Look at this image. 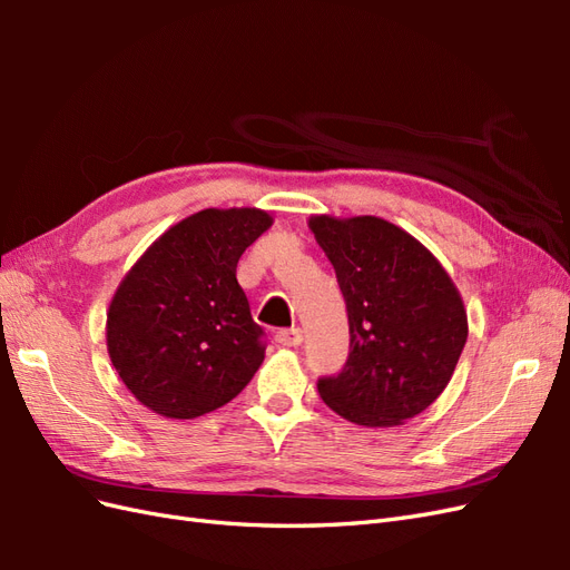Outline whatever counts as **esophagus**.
I'll return each mask as SVG.
<instances>
[{"label": "esophagus", "mask_w": 570, "mask_h": 570, "mask_svg": "<svg viewBox=\"0 0 570 570\" xmlns=\"http://www.w3.org/2000/svg\"><path fill=\"white\" fill-rule=\"evenodd\" d=\"M275 342L283 344V347H297V344H302V331L299 327H283V331L275 333Z\"/></svg>", "instance_id": "obj_1"}]
</instances>
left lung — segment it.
I'll return each instance as SVG.
<instances>
[{
	"label": "left lung",
	"instance_id": "8db88e82",
	"mask_svg": "<svg viewBox=\"0 0 570 570\" xmlns=\"http://www.w3.org/2000/svg\"><path fill=\"white\" fill-rule=\"evenodd\" d=\"M347 304L350 356L318 377L321 400L385 428L433 404L459 364L469 321L450 275L419 239L375 216L308 220Z\"/></svg>",
	"mask_w": 570,
	"mask_h": 570
}]
</instances>
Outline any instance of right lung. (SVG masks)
Masks as SVG:
<instances>
[{
  "mask_svg": "<svg viewBox=\"0 0 570 570\" xmlns=\"http://www.w3.org/2000/svg\"><path fill=\"white\" fill-rule=\"evenodd\" d=\"M268 226L258 209H204L130 268L109 306L107 344L137 402L166 419H197L252 381L266 337L235 271Z\"/></svg>",
  "mask_w": 570,
  "mask_h": 570,
  "instance_id": "add662e5",
  "label": "right lung"
}]
</instances>
